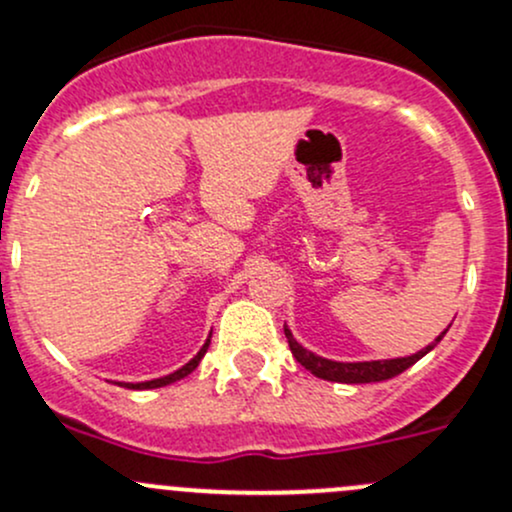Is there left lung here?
<instances>
[{
    "label": "left lung",
    "instance_id": "obj_1",
    "mask_svg": "<svg viewBox=\"0 0 512 512\" xmlns=\"http://www.w3.org/2000/svg\"><path fill=\"white\" fill-rule=\"evenodd\" d=\"M445 333L432 342V345L425 347V350L415 352L411 357L376 359V362H333V359L318 357L313 355L311 350H306V347H301L299 342L294 340V335H291V330L284 325V335L286 340H289V350L291 355L296 357V362H299L301 367H306L313 376H318V379L340 381V384H372V381L393 379V376H398L401 372H406L408 367H413L420 357L428 355L432 347L445 338Z\"/></svg>",
    "mask_w": 512,
    "mask_h": 512
}]
</instances>
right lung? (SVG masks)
Returning <instances> with one entry per match:
<instances>
[{
    "mask_svg": "<svg viewBox=\"0 0 512 512\" xmlns=\"http://www.w3.org/2000/svg\"><path fill=\"white\" fill-rule=\"evenodd\" d=\"M209 342H211V338L204 342V347H201L199 352H196V357H194V359H189V362L184 364L182 369H177V372H172V374H167V376H160V379H153V381H140V384H123V386H126V389H160V386L174 384V381L184 379V376L192 374L194 369L199 367L201 357H204V355H206V350H209Z\"/></svg>",
    "mask_w": 512,
    "mask_h": 512,
    "instance_id": "1",
    "label": "right lung"
}]
</instances>
